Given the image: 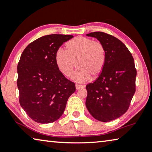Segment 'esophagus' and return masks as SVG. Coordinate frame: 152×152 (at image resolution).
Here are the masks:
<instances>
[{"label": "esophagus", "instance_id": "1", "mask_svg": "<svg viewBox=\"0 0 152 152\" xmlns=\"http://www.w3.org/2000/svg\"><path fill=\"white\" fill-rule=\"evenodd\" d=\"M83 87V86H79V85H77V84H76L75 85V88H76V89L77 90H78V89H82Z\"/></svg>", "mask_w": 152, "mask_h": 152}]
</instances>
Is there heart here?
Here are the masks:
<instances>
[{"label": "heart", "instance_id": "b5f03b06", "mask_svg": "<svg viewBox=\"0 0 152 152\" xmlns=\"http://www.w3.org/2000/svg\"><path fill=\"white\" fill-rule=\"evenodd\" d=\"M66 50L58 49L55 56L57 68L63 75L70 77L77 63L79 70L73 76L77 82L96 79L105 66V51L102 44L84 37H76L65 45Z\"/></svg>", "mask_w": 152, "mask_h": 152}]
</instances>
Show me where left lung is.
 Listing matches in <instances>:
<instances>
[{
	"label": "left lung",
	"instance_id": "1",
	"mask_svg": "<svg viewBox=\"0 0 152 152\" xmlns=\"http://www.w3.org/2000/svg\"><path fill=\"white\" fill-rule=\"evenodd\" d=\"M87 36L96 38L104 47L105 62L94 83L86 86V105L97 120L107 122L126 112L135 91L137 71L131 53L120 40L103 32Z\"/></svg>",
	"mask_w": 152,
	"mask_h": 152
}]
</instances>
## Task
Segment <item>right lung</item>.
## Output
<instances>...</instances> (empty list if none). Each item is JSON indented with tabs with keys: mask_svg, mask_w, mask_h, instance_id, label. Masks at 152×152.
Listing matches in <instances>:
<instances>
[{
	"mask_svg": "<svg viewBox=\"0 0 152 152\" xmlns=\"http://www.w3.org/2000/svg\"><path fill=\"white\" fill-rule=\"evenodd\" d=\"M73 37L57 34L41 37L31 42L20 56L17 81L19 103L37 123L57 120L75 91V83L61 73L55 61L59 47Z\"/></svg>",
	"mask_w": 152,
	"mask_h": 152,
	"instance_id": "add662e5",
	"label": "right lung"
}]
</instances>
